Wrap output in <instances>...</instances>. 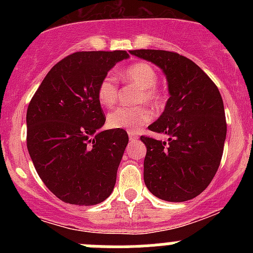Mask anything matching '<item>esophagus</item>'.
<instances>
[{"mask_svg":"<svg viewBox=\"0 0 253 253\" xmlns=\"http://www.w3.org/2000/svg\"><path fill=\"white\" fill-rule=\"evenodd\" d=\"M128 135H129V138H130V140L138 139V133H135V131L129 130V131H128Z\"/></svg>","mask_w":253,"mask_h":253,"instance_id":"obj_1","label":"esophagus"}]
</instances>
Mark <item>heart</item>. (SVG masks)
Segmentation results:
<instances>
[{"instance_id": "obj_1", "label": "heart", "mask_w": 253, "mask_h": 253, "mask_svg": "<svg viewBox=\"0 0 253 253\" xmlns=\"http://www.w3.org/2000/svg\"><path fill=\"white\" fill-rule=\"evenodd\" d=\"M122 77L125 82L139 88L135 101L138 104L147 102L152 107H161L165 104V95L156 87L158 73L147 62H137L123 69ZM96 97L105 107H111L118 102L119 84L113 75H105L96 88ZM152 111L146 105L135 107H118L107 115V125L113 129H135L151 122Z\"/></svg>"}]
</instances>
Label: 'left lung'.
Segmentation results:
<instances>
[{
    "instance_id": "8db88e82",
    "label": "left lung",
    "mask_w": 253,
    "mask_h": 253,
    "mask_svg": "<svg viewBox=\"0 0 253 253\" xmlns=\"http://www.w3.org/2000/svg\"><path fill=\"white\" fill-rule=\"evenodd\" d=\"M130 53L162 69L171 95L162 115L148 126L169 140L140 137L147 147L146 186L166 202L191 200L209 186L222 160L227 135L222 96L209 76L184 55L156 49Z\"/></svg>"
}]
</instances>
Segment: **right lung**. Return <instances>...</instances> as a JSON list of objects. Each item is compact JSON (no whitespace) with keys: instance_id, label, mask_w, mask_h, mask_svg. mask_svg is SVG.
Returning a JSON list of instances; mask_svg holds the SVG:
<instances>
[{"instance_id":"add662e5","label":"right lung","mask_w":253,"mask_h":253,"mask_svg":"<svg viewBox=\"0 0 253 253\" xmlns=\"http://www.w3.org/2000/svg\"><path fill=\"white\" fill-rule=\"evenodd\" d=\"M125 50L76 51L59 60L34 93L26 113V146L38 175L62 202L96 205L113 193L128 134L100 130L105 114L100 80Z\"/></svg>"}]
</instances>
